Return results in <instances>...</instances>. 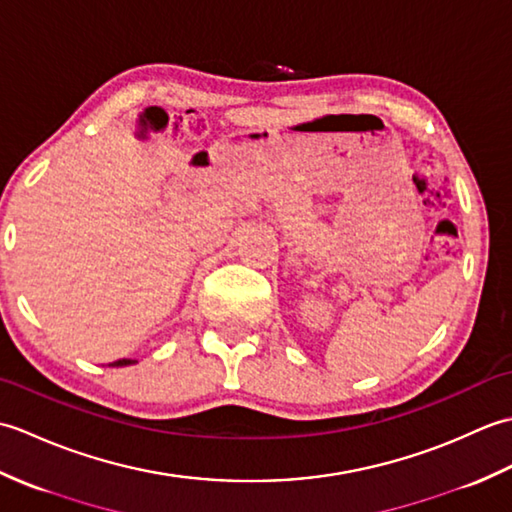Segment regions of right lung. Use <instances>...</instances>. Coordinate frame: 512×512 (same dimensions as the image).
<instances>
[{"mask_svg": "<svg viewBox=\"0 0 512 512\" xmlns=\"http://www.w3.org/2000/svg\"><path fill=\"white\" fill-rule=\"evenodd\" d=\"M136 361H132V358H121V361H114V363H110L112 367H125V365H134Z\"/></svg>", "mask_w": 512, "mask_h": 512, "instance_id": "right-lung-1", "label": "right lung"}]
</instances>
